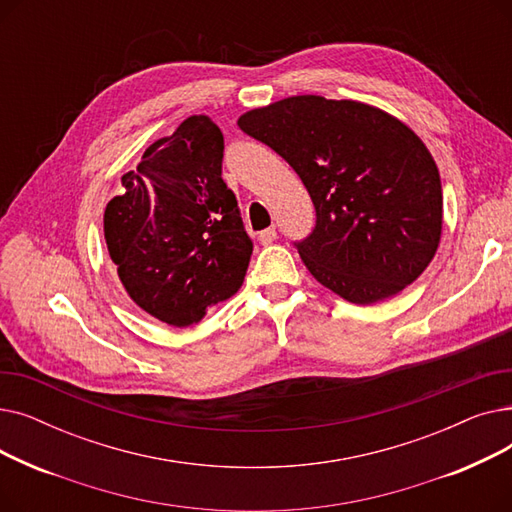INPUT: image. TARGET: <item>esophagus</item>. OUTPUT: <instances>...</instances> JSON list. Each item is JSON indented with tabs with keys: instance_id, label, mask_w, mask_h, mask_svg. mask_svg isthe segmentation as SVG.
<instances>
[{
	"instance_id": "esophagus-1",
	"label": "esophagus",
	"mask_w": 512,
	"mask_h": 512,
	"mask_svg": "<svg viewBox=\"0 0 512 512\" xmlns=\"http://www.w3.org/2000/svg\"><path fill=\"white\" fill-rule=\"evenodd\" d=\"M257 238H259L261 245H272V242L278 238V232H276V228H265V230L259 232Z\"/></svg>"
}]
</instances>
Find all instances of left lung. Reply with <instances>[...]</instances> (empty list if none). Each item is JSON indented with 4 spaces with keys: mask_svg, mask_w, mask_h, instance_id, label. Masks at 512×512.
Masks as SVG:
<instances>
[{
    "mask_svg": "<svg viewBox=\"0 0 512 512\" xmlns=\"http://www.w3.org/2000/svg\"><path fill=\"white\" fill-rule=\"evenodd\" d=\"M299 174L315 228L297 242L311 276L355 305L394 297L434 259L442 184L417 134L378 107L286 97L238 118Z\"/></svg>",
    "mask_w": 512,
    "mask_h": 512,
    "instance_id": "obj_1",
    "label": "left lung"
}]
</instances>
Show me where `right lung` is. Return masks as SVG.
<instances>
[{"mask_svg":"<svg viewBox=\"0 0 512 512\" xmlns=\"http://www.w3.org/2000/svg\"><path fill=\"white\" fill-rule=\"evenodd\" d=\"M224 137L207 116L155 141L103 213L107 251L132 303L174 328L238 292L253 242L222 180Z\"/></svg>","mask_w":512,"mask_h":512,"instance_id":"obj_1","label":"right lung"}]
</instances>
